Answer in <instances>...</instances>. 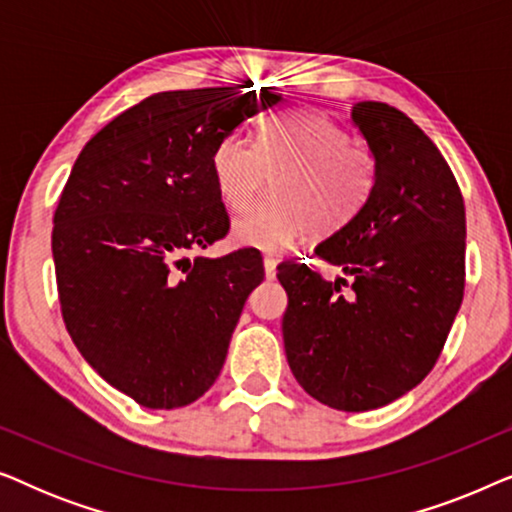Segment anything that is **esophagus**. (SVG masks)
I'll use <instances>...</instances> for the list:
<instances>
[{
	"mask_svg": "<svg viewBox=\"0 0 512 512\" xmlns=\"http://www.w3.org/2000/svg\"><path fill=\"white\" fill-rule=\"evenodd\" d=\"M263 268H265V277L275 279V275H277V258L275 256H263Z\"/></svg>",
	"mask_w": 512,
	"mask_h": 512,
	"instance_id": "1",
	"label": "esophagus"
}]
</instances>
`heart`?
Here are the masks:
<instances>
[{"label": "heart", "mask_w": 512, "mask_h": 512, "mask_svg": "<svg viewBox=\"0 0 512 512\" xmlns=\"http://www.w3.org/2000/svg\"><path fill=\"white\" fill-rule=\"evenodd\" d=\"M221 198L242 209L277 178L275 196L233 223L240 244L284 251L300 237L331 235L366 205L375 186V158L349 132L317 111H293L265 121L258 142L230 135L214 153Z\"/></svg>", "instance_id": "heart-1"}]
</instances>
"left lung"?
Wrapping results in <instances>:
<instances>
[{
    "label": "left lung",
    "instance_id": "left-lung-1",
    "mask_svg": "<svg viewBox=\"0 0 512 512\" xmlns=\"http://www.w3.org/2000/svg\"><path fill=\"white\" fill-rule=\"evenodd\" d=\"M352 118L375 156L373 193L314 249L350 279L298 258L277 279L293 377L328 408L366 412L417 387L443 352L464 300L466 209L443 153L403 111L359 102Z\"/></svg>",
    "mask_w": 512,
    "mask_h": 512
}]
</instances>
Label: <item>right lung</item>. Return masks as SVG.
I'll return each mask as SVG.
<instances>
[{
    "label": "right lung",
    "instance_id": "right-lung-1",
    "mask_svg": "<svg viewBox=\"0 0 512 512\" xmlns=\"http://www.w3.org/2000/svg\"><path fill=\"white\" fill-rule=\"evenodd\" d=\"M158 93L104 125L53 214L60 312L83 359L151 410L198 401L219 377L249 293L254 249L193 256L228 235L214 153L275 107L270 90Z\"/></svg>",
    "mask_w": 512,
    "mask_h": 512
}]
</instances>
